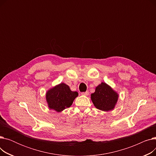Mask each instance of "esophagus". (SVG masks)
Listing matches in <instances>:
<instances>
[{
    "label": "esophagus",
    "mask_w": 156,
    "mask_h": 156,
    "mask_svg": "<svg viewBox=\"0 0 156 156\" xmlns=\"http://www.w3.org/2000/svg\"><path fill=\"white\" fill-rule=\"evenodd\" d=\"M88 94H89V92L88 91L85 92H82V93H81V95H85V96H88Z\"/></svg>",
    "instance_id": "esophagus-1"
}]
</instances>
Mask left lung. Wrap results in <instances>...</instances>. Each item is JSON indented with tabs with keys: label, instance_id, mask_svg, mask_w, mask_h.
<instances>
[{
	"label": "left lung",
	"instance_id": "8db88e82",
	"mask_svg": "<svg viewBox=\"0 0 156 156\" xmlns=\"http://www.w3.org/2000/svg\"><path fill=\"white\" fill-rule=\"evenodd\" d=\"M118 98L119 94L105 82L96 87L95 92L91 94V100L95 107L105 112L114 109Z\"/></svg>",
	"mask_w": 156,
	"mask_h": 156
}]
</instances>
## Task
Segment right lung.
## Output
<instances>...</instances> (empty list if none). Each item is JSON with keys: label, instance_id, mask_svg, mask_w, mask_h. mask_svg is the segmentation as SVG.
Wrapping results in <instances>:
<instances>
[{"label": "right lung", "instance_id": "obj_1", "mask_svg": "<svg viewBox=\"0 0 156 156\" xmlns=\"http://www.w3.org/2000/svg\"><path fill=\"white\" fill-rule=\"evenodd\" d=\"M78 96L77 92L71 91L68 85L61 83L48 90L45 99L49 109L60 112L69 108Z\"/></svg>", "mask_w": 156, "mask_h": 156}]
</instances>
